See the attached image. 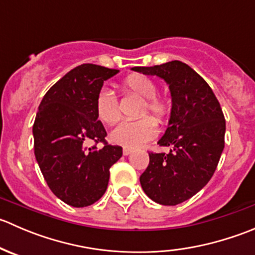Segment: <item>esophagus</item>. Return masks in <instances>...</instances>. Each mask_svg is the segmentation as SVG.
I'll use <instances>...</instances> for the list:
<instances>
[{
  "mask_svg": "<svg viewBox=\"0 0 255 255\" xmlns=\"http://www.w3.org/2000/svg\"><path fill=\"white\" fill-rule=\"evenodd\" d=\"M132 153V149H128V148H123V155H129Z\"/></svg>",
  "mask_w": 255,
  "mask_h": 255,
  "instance_id": "obj_1",
  "label": "esophagus"
}]
</instances>
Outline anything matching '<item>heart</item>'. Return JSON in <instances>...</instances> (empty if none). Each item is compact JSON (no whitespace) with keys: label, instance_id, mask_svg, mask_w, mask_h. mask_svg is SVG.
Wrapping results in <instances>:
<instances>
[{"label":"heart","instance_id":"heart-1","mask_svg":"<svg viewBox=\"0 0 255 255\" xmlns=\"http://www.w3.org/2000/svg\"><path fill=\"white\" fill-rule=\"evenodd\" d=\"M123 89L137 95L144 100L140 116L149 115L158 122H163L169 113V105L156 97L158 90L155 84L143 75H133L125 80ZM96 115L101 122L112 125L120 117V106L116 95L110 90H101L96 97ZM156 126L149 117L137 121H123L116 126L110 133V140L113 144L134 149L149 142L156 135Z\"/></svg>","mask_w":255,"mask_h":255}]
</instances>
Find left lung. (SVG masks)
Listing matches in <instances>:
<instances>
[{
  "instance_id": "1",
  "label": "left lung",
  "mask_w": 255,
  "mask_h": 255,
  "mask_svg": "<svg viewBox=\"0 0 255 255\" xmlns=\"http://www.w3.org/2000/svg\"><path fill=\"white\" fill-rule=\"evenodd\" d=\"M132 70L169 85L170 118L158 144L170 151L149 153V165L139 180L149 199L175 206L197 194L215 173L225 148V116L207 82L182 61Z\"/></svg>"
}]
</instances>
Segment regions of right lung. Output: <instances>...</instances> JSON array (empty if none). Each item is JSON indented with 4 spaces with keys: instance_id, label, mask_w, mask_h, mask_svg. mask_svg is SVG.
Masks as SVG:
<instances>
[{
    "instance_id": "add662e5",
    "label": "right lung",
    "mask_w": 255,
    "mask_h": 255,
    "mask_svg": "<svg viewBox=\"0 0 255 255\" xmlns=\"http://www.w3.org/2000/svg\"><path fill=\"white\" fill-rule=\"evenodd\" d=\"M120 70L82 64L48 90L33 125L34 154L48 186L73 207H86L102 197L110 168L122 156V148L105 140L106 129L97 120L96 97L104 81ZM91 139L105 146L86 148Z\"/></svg>"
}]
</instances>
